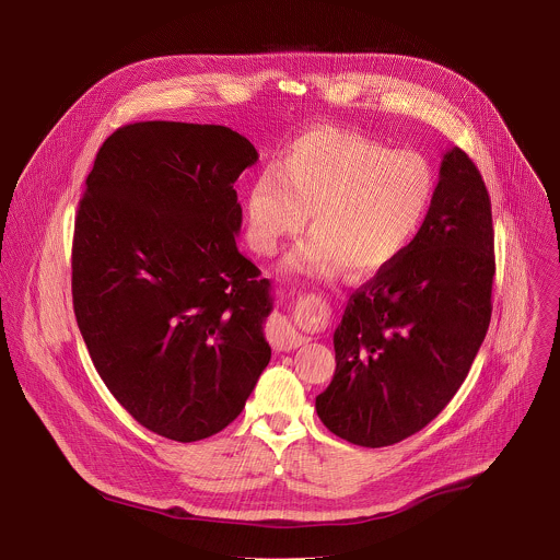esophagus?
<instances>
[{
    "label": "esophagus",
    "mask_w": 560,
    "mask_h": 560,
    "mask_svg": "<svg viewBox=\"0 0 560 560\" xmlns=\"http://www.w3.org/2000/svg\"><path fill=\"white\" fill-rule=\"evenodd\" d=\"M268 335L277 350H294L307 341V337L299 335L294 330V326L283 316H272V322L268 326Z\"/></svg>",
    "instance_id": "34e87169"
}]
</instances>
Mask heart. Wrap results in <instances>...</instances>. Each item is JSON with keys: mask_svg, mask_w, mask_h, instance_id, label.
I'll list each match as a JSON object with an SVG mask.
<instances>
[{"mask_svg": "<svg viewBox=\"0 0 560 560\" xmlns=\"http://www.w3.org/2000/svg\"><path fill=\"white\" fill-rule=\"evenodd\" d=\"M434 192L436 175L425 156L332 126L310 128L253 179L248 244L275 255L310 214L314 232L288 255L283 270L332 277L348 266L368 277L412 246Z\"/></svg>", "mask_w": 560, "mask_h": 560, "instance_id": "obj_1", "label": "heart"}]
</instances>
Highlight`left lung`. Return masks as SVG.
<instances>
[{"mask_svg": "<svg viewBox=\"0 0 560 560\" xmlns=\"http://www.w3.org/2000/svg\"><path fill=\"white\" fill-rule=\"evenodd\" d=\"M494 272L486 182L452 148L412 246L346 305L337 370L314 404L324 425L354 445L385 447L436 419L490 328Z\"/></svg>", "mask_w": 560, "mask_h": 560, "instance_id": "1", "label": "left lung"}]
</instances>
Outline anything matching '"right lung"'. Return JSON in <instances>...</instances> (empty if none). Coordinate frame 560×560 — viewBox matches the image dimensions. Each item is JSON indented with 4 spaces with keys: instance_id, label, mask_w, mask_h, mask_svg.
Masks as SVG:
<instances>
[{
    "instance_id": "add662e5",
    "label": "right lung",
    "mask_w": 560,
    "mask_h": 560,
    "mask_svg": "<svg viewBox=\"0 0 560 560\" xmlns=\"http://www.w3.org/2000/svg\"><path fill=\"white\" fill-rule=\"evenodd\" d=\"M257 159L225 126L128 124L102 143L79 199V332L113 396L159 436L221 432L270 361V283L234 238V182Z\"/></svg>"
}]
</instances>
